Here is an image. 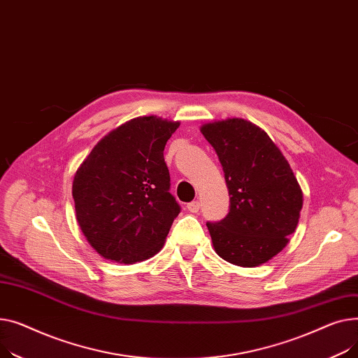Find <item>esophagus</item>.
Instances as JSON below:
<instances>
[{
  "instance_id": "34e87169",
  "label": "esophagus",
  "mask_w": 358,
  "mask_h": 358,
  "mask_svg": "<svg viewBox=\"0 0 358 358\" xmlns=\"http://www.w3.org/2000/svg\"><path fill=\"white\" fill-rule=\"evenodd\" d=\"M186 208H187V211H189V213L196 214V213L199 211L201 203H199V201H192V202H189V203L186 205Z\"/></svg>"
}]
</instances>
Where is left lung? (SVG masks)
<instances>
[{
    "mask_svg": "<svg viewBox=\"0 0 358 358\" xmlns=\"http://www.w3.org/2000/svg\"><path fill=\"white\" fill-rule=\"evenodd\" d=\"M201 133L217 152L231 195L227 217L206 222L217 255L236 266H260L295 233L302 189L278 145L256 124L228 118L203 124Z\"/></svg>",
    "mask_w": 358,
    "mask_h": 358,
    "instance_id": "obj_1",
    "label": "left lung"
}]
</instances>
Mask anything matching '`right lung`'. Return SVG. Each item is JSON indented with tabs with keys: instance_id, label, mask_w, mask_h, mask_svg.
I'll list each match as a JSON object with an SVG mask.
<instances>
[{
	"instance_id": "right-lung-1",
	"label": "right lung",
	"mask_w": 358,
	"mask_h": 358,
	"mask_svg": "<svg viewBox=\"0 0 358 358\" xmlns=\"http://www.w3.org/2000/svg\"><path fill=\"white\" fill-rule=\"evenodd\" d=\"M178 121L137 117L98 141L75 173L76 220L103 257L133 264L162 250L180 206L163 150Z\"/></svg>"
}]
</instances>
